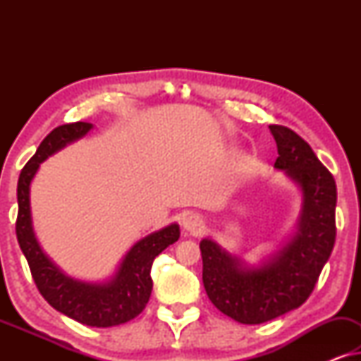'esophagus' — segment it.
Masks as SVG:
<instances>
[{
	"label": "esophagus",
	"mask_w": 361,
	"mask_h": 361,
	"mask_svg": "<svg viewBox=\"0 0 361 361\" xmlns=\"http://www.w3.org/2000/svg\"><path fill=\"white\" fill-rule=\"evenodd\" d=\"M182 228L190 235H199L202 228H204V220H202L199 215L189 214L184 216V220H182Z\"/></svg>",
	"instance_id": "obj_1"
}]
</instances>
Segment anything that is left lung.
I'll use <instances>...</instances> for the list:
<instances>
[{
	"mask_svg": "<svg viewBox=\"0 0 361 361\" xmlns=\"http://www.w3.org/2000/svg\"><path fill=\"white\" fill-rule=\"evenodd\" d=\"M278 159L274 167L299 187L302 207L289 238L248 264L212 238L200 241L202 279L220 312L240 324H263L302 305L315 288L335 243L337 185L312 147L286 126L271 125Z\"/></svg>",
	"mask_w": 361,
	"mask_h": 361,
	"instance_id": "8db88e82",
	"label": "left lung"
}]
</instances>
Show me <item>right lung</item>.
<instances>
[{
    "label": "right lung",
    "mask_w": 361,
    "mask_h": 361,
    "mask_svg": "<svg viewBox=\"0 0 361 361\" xmlns=\"http://www.w3.org/2000/svg\"><path fill=\"white\" fill-rule=\"evenodd\" d=\"M92 128V123L85 121L56 128L44 137L36 154L23 167L18 180L16 236L39 293L54 309L90 327H115L135 319L146 307L152 290V261L179 240L180 230L177 224H171L137 240L121 259L115 274L100 283L71 278L44 253L32 228L31 182L41 162L82 140Z\"/></svg>",
    "instance_id": "1"
}]
</instances>
